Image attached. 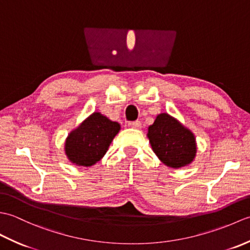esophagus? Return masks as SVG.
Instances as JSON below:
<instances>
[{
	"label": "esophagus",
	"mask_w": 250,
	"mask_h": 250,
	"mask_svg": "<svg viewBox=\"0 0 250 250\" xmlns=\"http://www.w3.org/2000/svg\"><path fill=\"white\" fill-rule=\"evenodd\" d=\"M129 126L130 128H133V129H141L142 128V124L141 121H131L129 122Z\"/></svg>",
	"instance_id": "34e87169"
}]
</instances>
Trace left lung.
Masks as SVG:
<instances>
[{"label": "left lung", "instance_id": "obj_1", "mask_svg": "<svg viewBox=\"0 0 250 250\" xmlns=\"http://www.w3.org/2000/svg\"><path fill=\"white\" fill-rule=\"evenodd\" d=\"M153 152L167 167L179 168L193 161L196 153L194 134L174 117L162 113L148 128Z\"/></svg>", "mask_w": 250, "mask_h": 250}]
</instances>
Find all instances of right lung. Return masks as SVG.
Instances as JSON below:
<instances>
[{
  "instance_id": "1",
  "label": "right lung",
  "mask_w": 250,
  "mask_h": 250,
  "mask_svg": "<svg viewBox=\"0 0 250 250\" xmlns=\"http://www.w3.org/2000/svg\"><path fill=\"white\" fill-rule=\"evenodd\" d=\"M120 125L100 113H93L73 130L65 141V155L78 167H91L108 150Z\"/></svg>"
}]
</instances>
